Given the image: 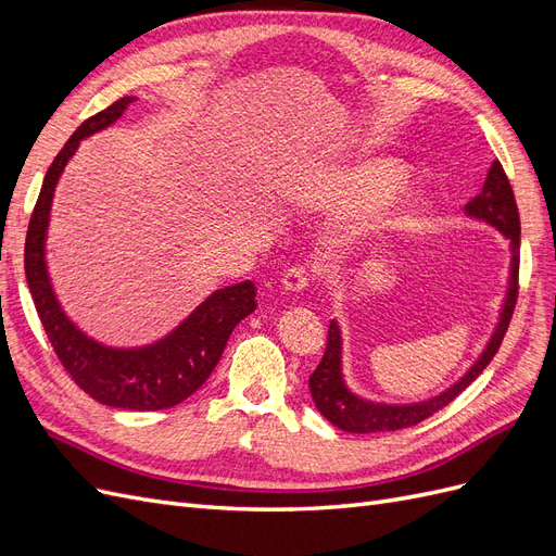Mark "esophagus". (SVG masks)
Wrapping results in <instances>:
<instances>
[{
  "label": "esophagus",
  "instance_id": "obj_1",
  "mask_svg": "<svg viewBox=\"0 0 556 556\" xmlns=\"http://www.w3.org/2000/svg\"><path fill=\"white\" fill-rule=\"evenodd\" d=\"M306 285H308V274H306V268L304 266H292V268H288V271L282 274V278H280V288L285 290V292H301V290H306Z\"/></svg>",
  "mask_w": 556,
  "mask_h": 556
}]
</instances>
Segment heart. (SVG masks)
<instances>
[{"label":"heart","mask_w":556,"mask_h":556,"mask_svg":"<svg viewBox=\"0 0 556 556\" xmlns=\"http://www.w3.org/2000/svg\"><path fill=\"white\" fill-rule=\"evenodd\" d=\"M408 176V166L394 157H364L319 174L306 188L304 201L308 208L325 213H341L352 204H378L394 194ZM427 206L429 197L425 192H410L399 211L415 215Z\"/></svg>","instance_id":"obj_1"}]
</instances>
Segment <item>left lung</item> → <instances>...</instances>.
Returning <instances> with one entry per match:
<instances>
[{
	"label": "left lung",
	"instance_id": "1",
	"mask_svg": "<svg viewBox=\"0 0 556 556\" xmlns=\"http://www.w3.org/2000/svg\"><path fill=\"white\" fill-rule=\"evenodd\" d=\"M466 217L470 220H480L498 229L503 237L510 241V274H508V288L503 304L498 311V319L494 331L486 341L480 357L468 366V371L454 380L443 392L433 394L422 401L413 403H384L371 401L355 394L348 387L343 376V331L341 325L331 319L329 336H327V350L323 362L317 364L313 376L308 378L311 396L315 401V408L323 413L333 427H339L350 433H376V431H396L413 425H419L422 419L441 410L443 406L459 396L466 387L473 382L484 368L494 359L501 348L503 336L508 331L510 317L517 304V276H519V213L515 204V194L508 182L506 172H503L501 162H494L490 174L484 178L482 192L468 201L464 208Z\"/></svg>",
	"mask_w": 556,
	"mask_h": 556
}]
</instances>
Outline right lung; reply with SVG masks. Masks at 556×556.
Returning a JSON list of instances; mask_svg holds the SVG:
<instances>
[{
  "instance_id": "obj_1",
  "label": "right lung",
  "mask_w": 556,
  "mask_h": 556,
  "mask_svg": "<svg viewBox=\"0 0 556 556\" xmlns=\"http://www.w3.org/2000/svg\"><path fill=\"white\" fill-rule=\"evenodd\" d=\"M137 97L88 117L46 172L25 239V276L41 325L66 374L83 392L111 408L164 410L192 396L220 362L229 336L243 317L257 308L250 280L215 290L160 341L139 348H115L92 339L64 313L46 264V233L58 180L83 139L111 127Z\"/></svg>"
}]
</instances>
